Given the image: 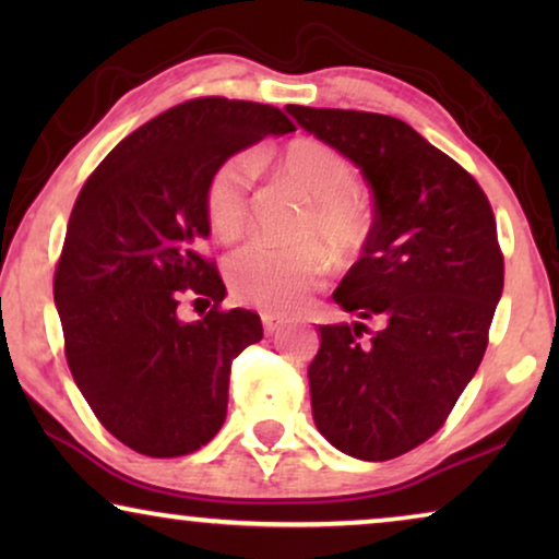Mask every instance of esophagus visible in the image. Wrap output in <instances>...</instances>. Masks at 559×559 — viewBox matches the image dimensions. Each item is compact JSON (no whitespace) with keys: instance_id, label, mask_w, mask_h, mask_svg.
Returning <instances> with one entry per match:
<instances>
[{"instance_id":"1","label":"esophagus","mask_w":559,"mask_h":559,"mask_svg":"<svg viewBox=\"0 0 559 559\" xmlns=\"http://www.w3.org/2000/svg\"><path fill=\"white\" fill-rule=\"evenodd\" d=\"M262 323H264V331L272 335V333H277L280 328L287 323V320L282 318V316H277V312H262Z\"/></svg>"}]
</instances>
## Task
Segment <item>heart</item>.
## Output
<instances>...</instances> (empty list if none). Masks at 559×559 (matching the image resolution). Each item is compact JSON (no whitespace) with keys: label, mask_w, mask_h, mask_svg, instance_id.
<instances>
[{"label":"heart","mask_w":559,"mask_h":559,"mask_svg":"<svg viewBox=\"0 0 559 559\" xmlns=\"http://www.w3.org/2000/svg\"><path fill=\"white\" fill-rule=\"evenodd\" d=\"M272 163L310 201L297 236L323 241L333 254L346 257L364 247L369 216L356 198V170L350 159L323 140L297 136L272 155ZM251 165L234 155L213 167L203 190L205 218L221 239H234L247 224ZM234 293L264 310L300 308L323 280L325 259L312 243H280L254 239L236 249L226 264Z\"/></svg>","instance_id":"heart-1"}]
</instances>
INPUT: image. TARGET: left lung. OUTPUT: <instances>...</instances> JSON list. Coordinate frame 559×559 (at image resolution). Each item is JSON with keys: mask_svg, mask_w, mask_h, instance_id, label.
Returning a JSON list of instances; mask_svg holds the SVG:
<instances>
[{"mask_svg": "<svg viewBox=\"0 0 559 559\" xmlns=\"http://www.w3.org/2000/svg\"><path fill=\"white\" fill-rule=\"evenodd\" d=\"M287 111L343 152L373 193L361 259L333 293L358 320L318 328L312 419L341 453L392 461L440 430L486 354L503 289L491 203L402 119L295 104ZM371 317L382 328L361 342Z\"/></svg>", "mask_w": 559, "mask_h": 559, "instance_id": "obj_1", "label": "left lung"}]
</instances>
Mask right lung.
Returning a JSON list of instances; mask_svg holds the SVG:
<instances>
[{"label":"right lung","instance_id":"right-lung-1","mask_svg":"<svg viewBox=\"0 0 559 559\" xmlns=\"http://www.w3.org/2000/svg\"><path fill=\"white\" fill-rule=\"evenodd\" d=\"M287 132L274 106L193 98L124 136L75 198L52 282L66 358L98 423L136 453L188 455L224 425L231 361L262 341V320L218 308L203 190L226 157ZM186 292L214 300L195 324L177 318Z\"/></svg>","mask_w":559,"mask_h":559}]
</instances>
